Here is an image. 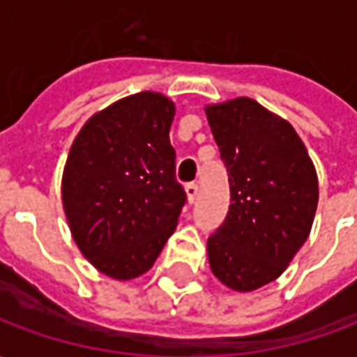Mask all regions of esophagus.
<instances>
[{
    "mask_svg": "<svg viewBox=\"0 0 357 357\" xmlns=\"http://www.w3.org/2000/svg\"><path fill=\"white\" fill-rule=\"evenodd\" d=\"M185 195H187V201H189V204H193V202L197 201V197H199V185H197V183H187Z\"/></svg>",
    "mask_w": 357,
    "mask_h": 357,
    "instance_id": "esophagus-1",
    "label": "esophagus"
}]
</instances>
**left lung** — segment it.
<instances>
[{"label": "left lung", "instance_id": "1", "mask_svg": "<svg viewBox=\"0 0 357 357\" xmlns=\"http://www.w3.org/2000/svg\"><path fill=\"white\" fill-rule=\"evenodd\" d=\"M204 112L231 191L224 224L206 243L210 269L231 291H256L283 273L312 231L315 166L294 128L250 97Z\"/></svg>", "mask_w": 357, "mask_h": 357}]
</instances>
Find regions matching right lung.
I'll return each mask as SVG.
<instances>
[{"label":"right lung","mask_w":357,"mask_h":357,"mask_svg":"<svg viewBox=\"0 0 357 357\" xmlns=\"http://www.w3.org/2000/svg\"><path fill=\"white\" fill-rule=\"evenodd\" d=\"M174 114L166 95H128L82 126L66 158L61 197L74 243L116 281L153 268L185 204L170 145Z\"/></svg>","instance_id":"1"}]
</instances>
